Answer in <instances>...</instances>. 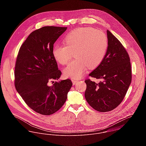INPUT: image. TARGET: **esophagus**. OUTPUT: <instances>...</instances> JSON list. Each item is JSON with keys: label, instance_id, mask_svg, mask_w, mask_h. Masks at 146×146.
Segmentation results:
<instances>
[{"label": "esophagus", "instance_id": "esophagus-1", "mask_svg": "<svg viewBox=\"0 0 146 146\" xmlns=\"http://www.w3.org/2000/svg\"><path fill=\"white\" fill-rule=\"evenodd\" d=\"M78 82H79V80H78L72 79V83H73L74 85H75V84H76L77 83H78Z\"/></svg>", "mask_w": 146, "mask_h": 146}]
</instances>
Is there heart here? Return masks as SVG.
<instances>
[{"label":"heart","mask_w":146,"mask_h":146,"mask_svg":"<svg viewBox=\"0 0 146 146\" xmlns=\"http://www.w3.org/2000/svg\"><path fill=\"white\" fill-rule=\"evenodd\" d=\"M64 44H56L52 50L55 60L61 64L70 61L74 52L76 58L63 70L66 77L74 79L83 76L87 67L93 69L98 66L104 59L107 39L104 33L92 27L75 29L63 39Z\"/></svg>","instance_id":"b5f03b06"}]
</instances>
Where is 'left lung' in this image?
<instances>
[{
  "label": "left lung",
  "instance_id": "1",
  "mask_svg": "<svg viewBox=\"0 0 146 146\" xmlns=\"http://www.w3.org/2000/svg\"><path fill=\"white\" fill-rule=\"evenodd\" d=\"M108 47L104 59L89 76L101 79L96 83L85 80V97L94 110L105 112L117 107L123 101L131 81L130 58L120 42L107 31Z\"/></svg>",
  "mask_w": 146,
  "mask_h": 146
}]
</instances>
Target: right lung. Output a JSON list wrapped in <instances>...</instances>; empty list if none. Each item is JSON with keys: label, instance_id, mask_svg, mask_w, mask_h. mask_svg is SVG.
Returning a JSON list of instances; mask_svg holds the SVG:
<instances>
[{"label": "right lung", "instance_id": "obj_1", "mask_svg": "<svg viewBox=\"0 0 146 146\" xmlns=\"http://www.w3.org/2000/svg\"><path fill=\"white\" fill-rule=\"evenodd\" d=\"M67 27L44 26L32 32L21 45L15 70V85L25 103L34 111L52 115L66 102L72 83L70 79L58 80V70L52 50L53 44Z\"/></svg>", "mask_w": 146, "mask_h": 146}]
</instances>
